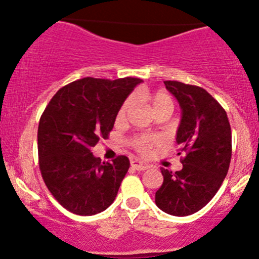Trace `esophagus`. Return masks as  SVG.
Returning a JSON list of instances; mask_svg holds the SVG:
<instances>
[{
	"instance_id": "obj_1",
	"label": "esophagus",
	"mask_w": 259,
	"mask_h": 259,
	"mask_svg": "<svg viewBox=\"0 0 259 259\" xmlns=\"http://www.w3.org/2000/svg\"><path fill=\"white\" fill-rule=\"evenodd\" d=\"M130 165H132L134 169H137V170H145V169H148V165H146V164L142 163L140 160H137V159L130 161Z\"/></svg>"
}]
</instances>
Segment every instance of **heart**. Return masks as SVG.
<instances>
[{"label": "heart", "instance_id": "b5f03b06", "mask_svg": "<svg viewBox=\"0 0 259 259\" xmlns=\"http://www.w3.org/2000/svg\"><path fill=\"white\" fill-rule=\"evenodd\" d=\"M149 100H150L151 106H153L154 113L158 111L159 109L164 108V106H173V100H171L170 96L166 93H164V91H156V93H153L149 96ZM133 101L134 100H133V98L130 96V98H127L126 100L122 103V105L120 106L119 111H117L116 114L117 120L121 121V120H124L125 117H126L127 113H129V110L133 106ZM158 142L159 138L151 134H138L134 135V137L130 139L132 145L134 146L138 151H140V153H148L149 149L153 145H155Z\"/></svg>", "mask_w": 259, "mask_h": 259}]
</instances>
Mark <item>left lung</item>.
Wrapping results in <instances>:
<instances>
[{"label": "left lung", "mask_w": 259, "mask_h": 259, "mask_svg": "<svg viewBox=\"0 0 259 259\" xmlns=\"http://www.w3.org/2000/svg\"><path fill=\"white\" fill-rule=\"evenodd\" d=\"M182 109L177 132L183 169L161 168L164 180L155 193V204L170 215L185 217L200 210L215 195L229 169L232 132L221 104L199 86L164 81Z\"/></svg>", "instance_id": "left-lung-1"}]
</instances>
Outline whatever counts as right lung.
<instances>
[{"mask_svg":"<svg viewBox=\"0 0 259 259\" xmlns=\"http://www.w3.org/2000/svg\"><path fill=\"white\" fill-rule=\"evenodd\" d=\"M143 82L83 77L60 89L41 115L38 165L55 199L69 211L94 215L111 205L130 166L127 156L101 161L90 149L113 130L120 106Z\"/></svg>","mask_w":259,"mask_h":259,"instance_id":"right-lung-1","label":"right lung"}]
</instances>
